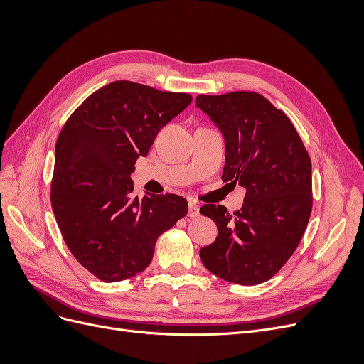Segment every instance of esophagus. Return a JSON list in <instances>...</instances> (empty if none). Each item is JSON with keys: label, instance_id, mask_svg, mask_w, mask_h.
I'll list each match as a JSON object with an SVG mask.
<instances>
[{"label": "esophagus", "instance_id": "34e87169", "mask_svg": "<svg viewBox=\"0 0 364 364\" xmlns=\"http://www.w3.org/2000/svg\"><path fill=\"white\" fill-rule=\"evenodd\" d=\"M188 215L191 218H196L197 215H199V205L193 200H190V203H188Z\"/></svg>", "mask_w": 364, "mask_h": 364}]
</instances>
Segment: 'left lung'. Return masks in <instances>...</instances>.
<instances>
[{"label":"left lung","instance_id":"8db88e82","mask_svg":"<svg viewBox=\"0 0 364 364\" xmlns=\"http://www.w3.org/2000/svg\"><path fill=\"white\" fill-rule=\"evenodd\" d=\"M196 106L222 130V181L246 188L240 211L203 205L218 234L200 249L203 266L228 282L255 285L274 277L299 246L313 208L311 159L291 119L252 91L200 94Z\"/></svg>","mask_w":364,"mask_h":364}]
</instances>
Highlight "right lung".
Segmentation results:
<instances>
[{
	"mask_svg": "<svg viewBox=\"0 0 364 364\" xmlns=\"http://www.w3.org/2000/svg\"><path fill=\"white\" fill-rule=\"evenodd\" d=\"M193 102L186 92L117 80L91 94L63 124L51 206L73 257L105 282L134 278L159 235L188 213L176 194H134L130 173L158 132Z\"/></svg>",
	"mask_w": 364,
	"mask_h": 364,
	"instance_id": "right-lung-1",
	"label": "right lung"
}]
</instances>
